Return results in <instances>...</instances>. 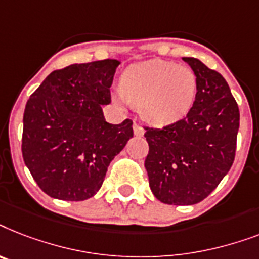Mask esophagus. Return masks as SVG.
Here are the masks:
<instances>
[{"mask_svg":"<svg viewBox=\"0 0 259 259\" xmlns=\"http://www.w3.org/2000/svg\"><path fill=\"white\" fill-rule=\"evenodd\" d=\"M134 132L136 136H143L144 135V128L138 123H134Z\"/></svg>","mask_w":259,"mask_h":259,"instance_id":"1","label":"esophagus"}]
</instances>
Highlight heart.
<instances>
[{
    "instance_id": "1",
    "label": "heart",
    "mask_w": 259,
    "mask_h": 259,
    "mask_svg": "<svg viewBox=\"0 0 259 259\" xmlns=\"http://www.w3.org/2000/svg\"><path fill=\"white\" fill-rule=\"evenodd\" d=\"M119 99L139 108L147 121L172 123L191 108L196 95V76L188 67L163 60L134 64L120 81Z\"/></svg>"
}]
</instances>
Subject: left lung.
Here are the masks:
<instances>
[{
  "mask_svg": "<svg viewBox=\"0 0 259 259\" xmlns=\"http://www.w3.org/2000/svg\"><path fill=\"white\" fill-rule=\"evenodd\" d=\"M183 61L196 76L192 107L164 127H144L151 191L177 206L199 203L217 188L234 162L239 128L238 104L222 74L199 60Z\"/></svg>",
  "mask_w": 259,
  "mask_h": 259,
  "instance_id": "obj_1",
  "label": "left lung"
}]
</instances>
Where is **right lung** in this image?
<instances>
[{"mask_svg": "<svg viewBox=\"0 0 259 259\" xmlns=\"http://www.w3.org/2000/svg\"><path fill=\"white\" fill-rule=\"evenodd\" d=\"M117 60L53 71L26 103L22 158L52 198L85 200L100 190L108 165L134 136L132 120L105 121Z\"/></svg>", "mask_w": 259, "mask_h": 259, "instance_id": "obj_1", "label": "right lung"}]
</instances>
